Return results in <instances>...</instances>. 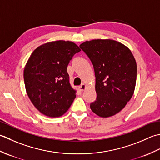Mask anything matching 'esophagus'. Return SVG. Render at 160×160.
I'll return each instance as SVG.
<instances>
[{"label":"esophagus","instance_id":"esophagus-1","mask_svg":"<svg viewBox=\"0 0 160 160\" xmlns=\"http://www.w3.org/2000/svg\"><path fill=\"white\" fill-rule=\"evenodd\" d=\"M86 88H87V86L85 83H82L81 85L80 86H79V90H81V91H84L86 89Z\"/></svg>","mask_w":160,"mask_h":160}]
</instances>
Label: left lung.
<instances>
[{"label": "left lung", "instance_id": "8db88e82", "mask_svg": "<svg viewBox=\"0 0 160 160\" xmlns=\"http://www.w3.org/2000/svg\"><path fill=\"white\" fill-rule=\"evenodd\" d=\"M79 47L92 61L97 99L90 103L92 111L101 117L119 112L134 93L137 63L126 45L112 39H94Z\"/></svg>", "mask_w": 160, "mask_h": 160}]
</instances>
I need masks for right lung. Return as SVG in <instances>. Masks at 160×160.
<instances>
[{
	"label": "right lung",
	"instance_id": "right-lung-1",
	"mask_svg": "<svg viewBox=\"0 0 160 160\" xmlns=\"http://www.w3.org/2000/svg\"><path fill=\"white\" fill-rule=\"evenodd\" d=\"M81 50L72 41L48 42L33 51L26 63L23 77L26 92L39 112L50 117L63 115L76 97L67 67Z\"/></svg>",
	"mask_w": 160,
	"mask_h": 160
}]
</instances>
